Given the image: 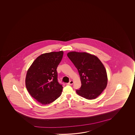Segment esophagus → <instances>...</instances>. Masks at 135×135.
Returning <instances> with one entry per match:
<instances>
[{
	"mask_svg": "<svg viewBox=\"0 0 135 135\" xmlns=\"http://www.w3.org/2000/svg\"><path fill=\"white\" fill-rule=\"evenodd\" d=\"M73 80H71L68 83V85H73Z\"/></svg>",
	"mask_w": 135,
	"mask_h": 135,
	"instance_id": "obj_1",
	"label": "esophagus"
}]
</instances>
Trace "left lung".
Segmentation results:
<instances>
[{
  "instance_id": "8db88e82",
  "label": "left lung",
  "mask_w": 135,
  "mask_h": 135,
  "mask_svg": "<svg viewBox=\"0 0 135 135\" xmlns=\"http://www.w3.org/2000/svg\"><path fill=\"white\" fill-rule=\"evenodd\" d=\"M67 55L80 74L81 86L76 93L86 99H95L107 85V75L104 64L97 56L86 52L72 51Z\"/></svg>"
}]
</instances>
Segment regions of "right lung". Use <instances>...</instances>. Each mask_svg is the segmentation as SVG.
Segmentation results:
<instances>
[{
  "mask_svg": "<svg viewBox=\"0 0 135 135\" xmlns=\"http://www.w3.org/2000/svg\"><path fill=\"white\" fill-rule=\"evenodd\" d=\"M63 55L62 51L43 54L34 60L27 71V89L40 104H50L62 94L63 87L58 82L56 69Z\"/></svg>",
  "mask_w": 135,
  "mask_h": 135,
  "instance_id": "add662e5",
  "label": "right lung"
}]
</instances>
